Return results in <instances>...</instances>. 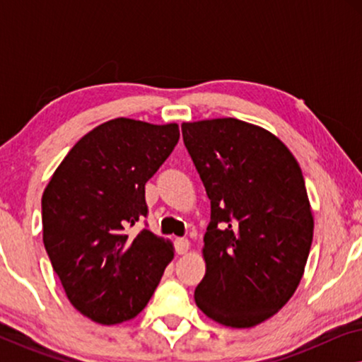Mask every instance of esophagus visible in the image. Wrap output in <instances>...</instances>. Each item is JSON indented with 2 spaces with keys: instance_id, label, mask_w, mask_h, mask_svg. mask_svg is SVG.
Masks as SVG:
<instances>
[{
  "instance_id": "1",
  "label": "esophagus",
  "mask_w": 362,
  "mask_h": 362,
  "mask_svg": "<svg viewBox=\"0 0 362 362\" xmlns=\"http://www.w3.org/2000/svg\"><path fill=\"white\" fill-rule=\"evenodd\" d=\"M175 249H176V254H180V255H182V254H186L187 250H189V240L187 239H176L175 240Z\"/></svg>"
}]
</instances>
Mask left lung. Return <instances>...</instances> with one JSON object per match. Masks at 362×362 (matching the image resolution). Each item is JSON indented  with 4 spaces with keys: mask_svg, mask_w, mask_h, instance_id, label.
Returning a JSON list of instances; mask_svg holds the SVG:
<instances>
[{
    "mask_svg": "<svg viewBox=\"0 0 362 362\" xmlns=\"http://www.w3.org/2000/svg\"><path fill=\"white\" fill-rule=\"evenodd\" d=\"M211 201L194 291L202 313L252 328L295 293L313 240V214L298 161L275 135L237 118L181 125Z\"/></svg>",
    "mask_w": 362,
    "mask_h": 362,
    "instance_id": "left-lung-1",
    "label": "left lung"
}]
</instances>
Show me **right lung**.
I'll return each instance as SVG.
<instances>
[{"label":"right lung","mask_w":362,"mask_h":362,"mask_svg":"<svg viewBox=\"0 0 362 362\" xmlns=\"http://www.w3.org/2000/svg\"><path fill=\"white\" fill-rule=\"evenodd\" d=\"M180 140L176 123L115 118L93 128L64 158L42 194V240L69 301L100 325L135 318L175 257L143 229L145 185Z\"/></svg>","instance_id":"obj_1"}]
</instances>
